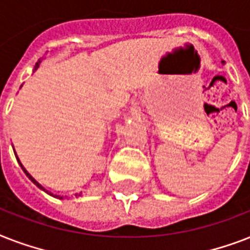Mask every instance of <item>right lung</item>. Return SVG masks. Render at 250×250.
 <instances>
[{"instance_id":"add662e5","label":"right lung","mask_w":250,"mask_h":250,"mask_svg":"<svg viewBox=\"0 0 250 250\" xmlns=\"http://www.w3.org/2000/svg\"><path fill=\"white\" fill-rule=\"evenodd\" d=\"M39 66H40V61H39V62H37V63H36V66H35V70H37V68H39ZM15 157H17V156H15ZM18 162H19V160H18ZM19 165H21V162H19ZM21 168H23V171H24V174L27 175V176H28V178L31 179V180H32V182L35 183V184H36V186L39 187V188H41V189H44V188H42V187H41V184H39V183H37L36 180H35V179H33L32 176H31V175L28 174V172H27V170H25L24 167L21 166ZM44 190H45V189H44ZM49 194H52V193H49ZM52 196H53V194H52ZM75 196H82V193H76ZM54 197H58V198H63V197H60V196H54Z\"/></svg>"}]
</instances>
